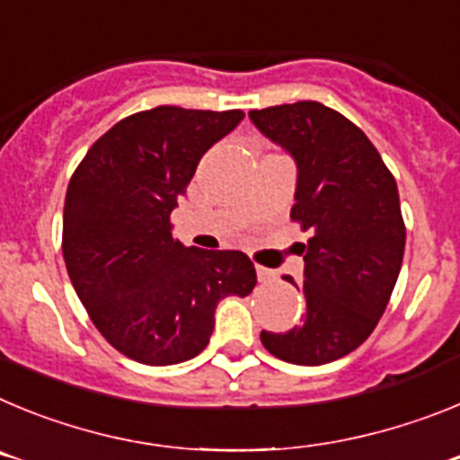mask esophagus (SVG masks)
<instances>
[{"label": "esophagus", "instance_id": "obj_1", "mask_svg": "<svg viewBox=\"0 0 460 460\" xmlns=\"http://www.w3.org/2000/svg\"><path fill=\"white\" fill-rule=\"evenodd\" d=\"M255 271H258V280L260 283H271V280H276V271L267 270V267H255Z\"/></svg>", "mask_w": 460, "mask_h": 460}]
</instances>
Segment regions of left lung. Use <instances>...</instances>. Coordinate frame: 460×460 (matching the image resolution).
I'll return each instance as SVG.
<instances>
[{
    "label": "left lung",
    "mask_w": 460,
    "mask_h": 460,
    "mask_svg": "<svg viewBox=\"0 0 460 460\" xmlns=\"http://www.w3.org/2000/svg\"><path fill=\"white\" fill-rule=\"evenodd\" d=\"M251 121L296 164L292 221L313 237L304 246V323L262 332L274 357L320 367L371 336L396 286L405 223L394 174L359 126L318 103L251 110ZM296 283L292 276H283Z\"/></svg>",
    "instance_id": "1"
}]
</instances>
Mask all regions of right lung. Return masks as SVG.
<instances>
[{
    "instance_id": "right-lung-1",
    "label": "right lung",
    "mask_w": 460,
    "mask_h": 460,
    "mask_svg": "<svg viewBox=\"0 0 460 460\" xmlns=\"http://www.w3.org/2000/svg\"><path fill=\"white\" fill-rule=\"evenodd\" d=\"M242 119V110L177 105L136 112L93 142L68 181V276L96 329L128 359L170 367L200 355L217 304L255 288L249 255L184 246L170 223L202 154Z\"/></svg>"
}]
</instances>
